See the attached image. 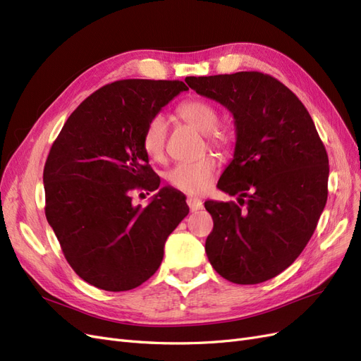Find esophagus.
I'll return each instance as SVG.
<instances>
[{"label": "esophagus", "instance_id": "esophagus-1", "mask_svg": "<svg viewBox=\"0 0 361 361\" xmlns=\"http://www.w3.org/2000/svg\"><path fill=\"white\" fill-rule=\"evenodd\" d=\"M187 203L190 206V211L191 212H195V211H200L203 207V202L199 199V197H192V195H190V197L187 199Z\"/></svg>", "mask_w": 361, "mask_h": 361}]
</instances>
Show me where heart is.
Here are the masks:
<instances>
[{
    "instance_id": "obj_1",
    "label": "heart",
    "mask_w": 361,
    "mask_h": 361,
    "mask_svg": "<svg viewBox=\"0 0 361 361\" xmlns=\"http://www.w3.org/2000/svg\"><path fill=\"white\" fill-rule=\"evenodd\" d=\"M179 116L197 128L200 133L207 134L209 143L216 149H226L228 145V138L226 133L216 129L220 114L214 104L204 99H190L185 101L178 108ZM169 123L167 118L162 114H157L149 120L143 133V149L152 159H161L166 149ZM216 169V162L212 157H204L197 161L179 162L173 166L166 178L171 187L188 194H202L211 187L214 180V173Z\"/></svg>"
}]
</instances>
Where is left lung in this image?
<instances>
[{
	"instance_id": "1",
	"label": "left lung",
	"mask_w": 361,
	"mask_h": 361,
	"mask_svg": "<svg viewBox=\"0 0 361 361\" xmlns=\"http://www.w3.org/2000/svg\"><path fill=\"white\" fill-rule=\"evenodd\" d=\"M185 81L235 118L233 159L216 187L238 203L204 202L214 220L207 259L226 280L257 285L290 267L310 241L329 194V155L302 102L272 76Z\"/></svg>"
}]
</instances>
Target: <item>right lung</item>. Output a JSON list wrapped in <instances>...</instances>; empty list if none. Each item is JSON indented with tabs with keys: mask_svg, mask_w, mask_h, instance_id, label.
I'll list each match as a JSON object with an SVG mask.
<instances>
[{
	"mask_svg": "<svg viewBox=\"0 0 361 361\" xmlns=\"http://www.w3.org/2000/svg\"><path fill=\"white\" fill-rule=\"evenodd\" d=\"M182 81L122 80L101 87L76 108L49 150L43 170L45 214L69 265L104 290L140 286L159 268L169 235L188 215L185 195L159 190L143 133ZM159 192L146 206L130 192Z\"/></svg>",
	"mask_w": 361,
	"mask_h": 361,
	"instance_id": "1",
	"label": "right lung"
}]
</instances>
